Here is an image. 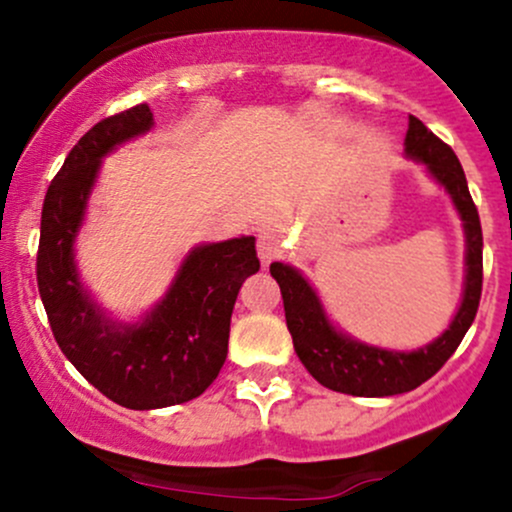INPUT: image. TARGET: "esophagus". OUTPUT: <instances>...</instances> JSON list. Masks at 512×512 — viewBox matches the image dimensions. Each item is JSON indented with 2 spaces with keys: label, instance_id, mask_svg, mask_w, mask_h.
I'll return each instance as SVG.
<instances>
[{
  "label": "esophagus",
  "instance_id": "1",
  "mask_svg": "<svg viewBox=\"0 0 512 512\" xmlns=\"http://www.w3.org/2000/svg\"><path fill=\"white\" fill-rule=\"evenodd\" d=\"M257 255H260L262 265H270L272 260L282 255V235L275 227H267L257 235Z\"/></svg>",
  "mask_w": 512,
  "mask_h": 512
}]
</instances>
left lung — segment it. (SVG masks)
<instances>
[{
	"mask_svg": "<svg viewBox=\"0 0 512 512\" xmlns=\"http://www.w3.org/2000/svg\"><path fill=\"white\" fill-rule=\"evenodd\" d=\"M406 156L431 170L433 178L448 190L466 227V289L451 327L418 352H386L344 337L329 324L319 297L294 267L272 262L270 272L285 299L287 329L294 352L309 374L327 389L352 396H394L416 389L431 379L456 352L473 324L483 289V230L478 208L468 193L466 173L453 148L433 136L416 116H409Z\"/></svg>",
	"mask_w": 512,
	"mask_h": 512,
	"instance_id": "8db88e82",
	"label": "left lung"
}]
</instances>
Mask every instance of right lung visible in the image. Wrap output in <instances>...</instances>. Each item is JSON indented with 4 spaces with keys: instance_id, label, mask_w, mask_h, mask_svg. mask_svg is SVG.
Returning <instances> with one entry per match:
<instances>
[{
    "instance_id": "1",
    "label": "right lung",
    "mask_w": 512,
    "mask_h": 512,
    "mask_svg": "<svg viewBox=\"0 0 512 512\" xmlns=\"http://www.w3.org/2000/svg\"><path fill=\"white\" fill-rule=\"evenodd\" d=\"M151 126V108L138 103L81 136L46 190L36 252V282L59 349L103 396L136 411L185 404L218 379L237 292L260 270L255 237L195 247L141 324H113L98 312L76 275V232L101 158Z\"/></svg>"
}]
</instances>
